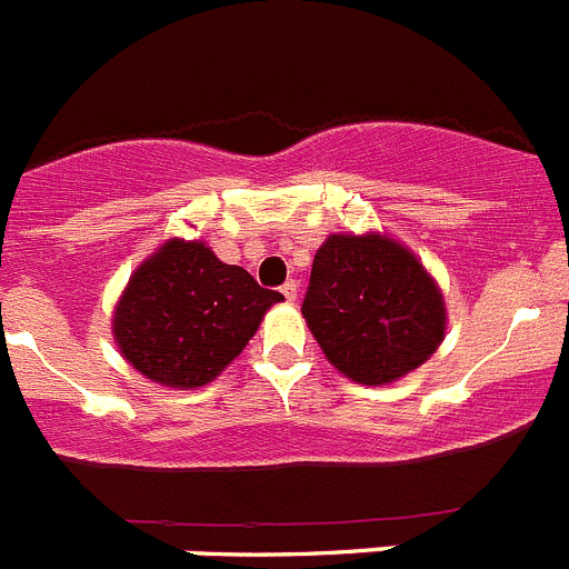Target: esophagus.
Returning a JSON list of instances; mask_svg holds the SVG:
<instances>
[{"instance_id": "obj_1", "label": "esophagus", "mask_w": 569, "mask_h": 569, "mask_svg": "<svg viewBox=\"0 0 569 569\" xmlns=\"http://www.w3.org/2000/svg\"><path fill=\"white\" fill-rule=\"evenodd\" d=\"M296 293H299V284H296L293 279L281 284V296H284V299H288L290 305H293V301H296Z\"/></svg>"}]
</instances>
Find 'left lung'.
Segmentation results:
<instances>
[{"label":"left lung","mask_w":569,"mask_h":569,"mask_svg":"<svg viewBox=\"0 0 569 569\" xmlns=\"http://www.w3.org/2000/svg\"><path fill=\"white\" fill-rule=\"evenodd\" d=\"M301 316L321 353L356 385H393L439 350L445 293L393 236L330 233L316 250Z\"/></svg>","instance_id":"obj_1"}]
</instances>
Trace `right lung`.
I'll list each match as a JSON object with an SVG mask.
<instances>
[{
    "mask_svg": "<svg viewBox=\"0 0 569 569\" xmlns=\"http://www.w3.org/2000/svg\"><path fill=\"white\" fill-rule=\"evenodd\" d=\"M284 299L224 264L204 241L168 239L133 270L113 310V341L133 370L173 390L204 387Z\"/></svg>",
    "mask_w": 569,
    "mask_h": 569,
    "instance_id": "right-lung-1",
    "label": "right lung"
}]
</instances>
